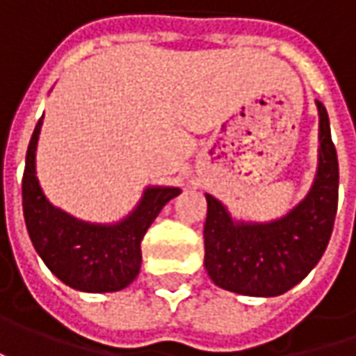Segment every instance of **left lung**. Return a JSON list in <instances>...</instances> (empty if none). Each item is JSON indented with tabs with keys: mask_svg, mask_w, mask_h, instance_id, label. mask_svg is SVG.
<instances>
[{
	"mask_svg": "<svg viewBox=\"0 0 356 356\" xmlns=\"http://www.w3.org/2000/svg\"><path fill=\"white\" fill-rule=\"evenodd\" d=\"M319 108V166L309 194L267 224L236 222L210 194L204 226V266L210 280L250 297H275L295 287L319 264L331 239L339 200V162L329 115Z\"/></svg>",
	"mask_w": 356,
	"mask_h": 356,
	"instance_id": "8db88e82",
	"label": "left lung"
}]
</instances>
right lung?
Wrapping results in <instances>:
<instances>
[{
    "label": "right lung",
    "instance_id": "add662e5",
    "mask_svg": "<svg viewBox=\"0 0 356 356\" xmlns=\"http://www.w3.org/2000/svg\"><path fill=\"white\" fill-rule=\"evenodd\" d=\"M43 117L29 140L23 172V216L35 252L59 280L79 291H120L140 271V241L166 202L180 188L152 186L132 212L117 224H89L51 206L35 176V150Z\"/></svg>",
    "mask_w": 356,
    "mask_h": 356
}]
</instances>
